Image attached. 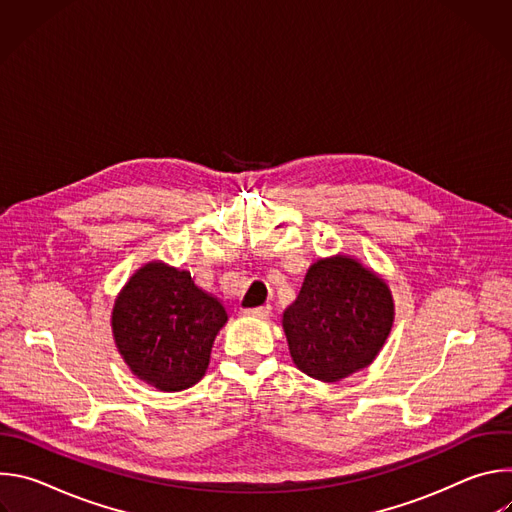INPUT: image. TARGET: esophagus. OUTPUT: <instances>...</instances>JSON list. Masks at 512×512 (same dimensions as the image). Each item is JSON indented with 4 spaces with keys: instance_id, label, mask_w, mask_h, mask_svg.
I'll return each instance as SVG.
<instances>
[{
    "instance_id": "34e87169",
    "label": "esophagus",
    "mask_w": 512,
    "mask_h": 512,
    "mask_svg": "<svg viewBox=\"0 0 512 512\" xmlns=\"http://www.w3.org/2000/svg\"><path fill=\"white\" fill-rule=\"evenodd\" d=\"M247 316H253V318H267L271 314V306L265 304V306H259V308H251V310H245Z\"/></svg>"
}]
</instances>
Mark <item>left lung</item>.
Listing matches in <instances>:
<instances>
[{
    "label": "left lung",
    "instance_id": "left-lung-1",
    "mask_svg": "<svg viewBox=\"0 0 512 512\" xmlns=\"http://www.w3.org/2000/svg\"><path fill=\"white\" fill-rule=\"evenodd\" d=\"M391 326L387 283L344 255L314 263L283 314L291 358L302 373L326 383L369 367Z\"/></svg>",
    "mask_w": 512,
    "mask_h": 512
}]
</instances>
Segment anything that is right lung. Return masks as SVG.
I'll return each instance as SVG.
<instances>
[{"label":"right lung","mask_w":512,"mask_h":512,"mask_svg":"<svg viewBox=\"0 0 512 512\" xmlns=\"http://www.w3.org/2000/svg\"><path fill=\"white\" fill-rule=\"evenodd\" d=\"M225 322L221 302L188 271L164 263H148L127 281L111 318L129 369L160 391H182L204 377Z\"/></svg>","instance_id":"1"}]
</instances>
